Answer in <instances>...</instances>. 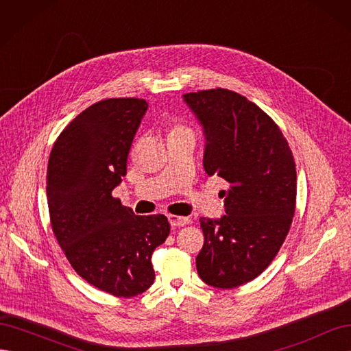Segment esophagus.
<instances>
[{"label": "esophagus", "instance_id": "esophagus-1", "mask_svg": "<svg viewBox=\"0 0 351 351\" xmlns=\"http://www.w3.org/2000/svg\"><path fill=\"white\" fill-rule=\"evenodd\" d=\"M168 221H169V224H171L173 228L183 227V226L189 224V218L178 217V215H168Z\"/></svg>", "mask_w": 351, "mask_h": 351}]
</instances>
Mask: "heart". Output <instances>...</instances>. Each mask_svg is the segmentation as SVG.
Here are the masks:
<instances>
[{
	"label": "heart",
	"mask_w": 351,
	"mask_h": 351,
	"mask_svg": "<svg viewBox=\"0 0 351 351\" xmlns=\"http://www.w3.org/2000/svg\"><path fill=\"white\" fill-rule=\"evenodd\" d=\"M187 130H189V129H186V127H183V125H174L173 129H171V132H169V136L183 133V132H187Z\"/></svg>",
	"instance_id": "obj_1"
}]
</instances>
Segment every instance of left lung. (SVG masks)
<instances>
[{"label": "left lung", "instance_id": "obj_1", "mask_svg": "<svg viewBox=\"0 0 351 351\" xmlns=\"http://www.w3.org/2000/svg\"><path fill=\"white\" fill-rule=\"evenodd\" d=\"M205 134L204 168L228 183L226 215L200 218L202 281L234 289L268 268L290 230L295 164L278 125L256 104L228 89L183 95Z\"/></svg>", "mask_w": 351, "mask_h": 351}]
</instances>
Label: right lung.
<instances>
[{
    "label": "right lung",
    "mask_w": 351,
    "mask_h": 351,
    "mask_svg": "<svg viewBox=\"0 0 351 351\" xmlns=\"http://www.w3.org/2000/svg\"><path fill=\"white\" fill-rule=\"evenodd\" d=\"M147 110L114 98L80 112L52 147L47 199L52 231L83 280L115 297L154 284L152 253L169 234L164 215L139 217L111 196L127 174V156Z\"/></svg>",
    "instance_id": "obj_1"
}]
</instances>
